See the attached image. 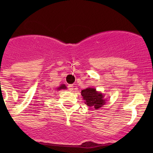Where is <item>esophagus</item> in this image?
I'll list each match as a JSON object with an SVG mask.
<instances>
[{
  "label": "esophagus",
  "mask_w": 153,
  "mask_h": 153,
  "mask_svg": "<svg viewBox=\"0 0 153 153\" xmlns=\"http://www.w3.org/2000/svg\"><path fill=\"white\" fill-rule=\"evenodd\" d=\"M68 88H69V91H72L74 89V86L72 84H70V85H69V86H68Z\"/></svg>",
  "instance_id": "34e87169"
}]
</instances>
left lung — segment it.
<instances>
[{
	"mask_svg": "<svg viewBox=\"0 0 153 153\" xmlns=\"http://www.w3.org/2000/svg\"><path fill=\"white\" fill-rule=\"evenodd\" d=\"M81 95L85 104L95 109H100L106 104V100L104 98V95L102 92L97 91L95 88L87 87L83 89Z\"/></svg>",
	"mask_w": 153,
	"mask_h": 153,
	"instance_id": "8db88e82",
	"label": "left lung"
}]
</instances>
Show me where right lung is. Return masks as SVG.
<instances>
[{
	"label": "right lung",
	"instance_id": "add662e5",
	"mask_svg": "<svg viewBox=\"0 0 153 153\" xmlns=\"http://www.w3.org/2000/svg\"><path fill=\"white\" fill-rule=\"evenodd\" d=\"M67 86H66V85L65 84H61V85H60L59 86H58V88H56L57 89V90H61V89H67Z\"/></svg>",
	"mask_w": 153,
	"mask_h": 153
}]
</instances>
